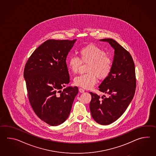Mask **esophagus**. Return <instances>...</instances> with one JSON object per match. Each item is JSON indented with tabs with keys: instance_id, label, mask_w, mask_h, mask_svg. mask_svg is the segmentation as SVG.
<instances>
[{
	"instance_id": "1",
	"label": "esophagus",
	"mask_w": 156,
	"mask_h": 156,
	"mask_svg": "<svg viewBox=\"0 0 156 156\" xmlns=\"http://www.w3.org/2000/svg\"><path fill=\"white\" fill-rule=\"evenodd\" d=\"M79 90L80 92L81 93H84V91H85V90L83 89H82V88H79Z\"/></svg>"
}]
</instances>
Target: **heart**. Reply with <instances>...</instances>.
I'll use <instances>...</instances> for the list:
<instances>
[{"instance_id":"obj_1","label":"heart","mask_w":156,"mask_h":156,"mask_svg":"<svg viewBox=\"0 0 156 156\" xmlns=\"http://www.w3.org/2000/svg\"><path fill=\"white\" fill-rule=\"evenodd\" d=\"M79 56L70 57L67 60L68 69L73 73L78 71L81 63H88L86 71L87 73L75 77V85L89 89L96 84L97 77L99 80L106 79L112 68V60L106 55L104 50L94 44L84 47L79 52Z\"/></svg>"}]
</instances>
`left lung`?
Segmentation results:
<instances>
[{
  "label": "left lung",
  "instance_id": "1",
  "mask_svg": "<svg viewBox=\"0 0 156 156\" xmlns=\"http://www.w3.org/2000/svg\"><path fill=\"white\" fill-rule=\"evenodd\" d=\"M100 41L109 43L114 49V56L109 75L99 86L100 91L108 95H103L101 99L96 94L90 92V109L95 121L106 126L122 116L132 100L136 91V72L128 51L113 39Z\"/></svg>",
  "mask_w": 156,
  "mask_h": 156
}]
</instances>
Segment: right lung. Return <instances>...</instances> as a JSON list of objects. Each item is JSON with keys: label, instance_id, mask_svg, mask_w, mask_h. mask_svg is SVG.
Returning <instances> with one entry per match:
<instances>
[{"label": "right lung", "instance_id": "obj_1", "mask_svg": "<svg viewBox=\"0 0 156 156\" xmlns=\"http://www.w3.org/2000/svg\"><path fill=\"white\" fill-rule=\"evenodd\" d=\"M76 40H48L40 45L25 65L24 77L28 99L38 118L52 126L70 115L77 86L67 87L70 76L66 57Z\"/></svg>", "mask_w": 156, "mask_h": 156}]
</instances>
